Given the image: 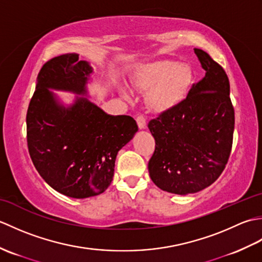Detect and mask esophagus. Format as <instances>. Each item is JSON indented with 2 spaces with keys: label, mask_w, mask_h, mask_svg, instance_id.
<instances>
[{
  "label": "esophagus",
  "mask_w": 262,
  "mask_h": 262,
  "mask_svg": "<svg viewBox=\"0 0 262 262\" xmlns=\"http://www.w3.org/2000/svg\"><path fill=\"white\" fill-rule=\"evenodd\" d=\"M136 121H137V125L140 129H144V128L146 127V118L143 115H138L136 117Z\"/></svg>",
  "instance_id": "esophagus-1"
}]
</instances>
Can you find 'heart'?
<instances>
[{
  "label": "heart",
  "mask_w": 262,
  "mask_h": 262,
  "mask_svg": "<svg viewBox=\"0 0 262 262\" xmlns=\"http://www.w3.org/2000/svg\"><path fill=\"white\" fill-rule=\"evenodd\" d=\"M193 82V72L188 65L163 60L144 72L135 84L141 91L149 93V107L163 114L185 101L191 92ZM119 90L125 99H133V92L126 85H121Z\"/></svg>",
  "instance_id": "b5f03b06"
}]
</instances>
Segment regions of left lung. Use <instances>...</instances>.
<instances>
[{
    "instance_id": "8db88e82",
    "label": "left lung",
    "mask_w": 262,
    "mask_h": 262,
    "mask_svg": "<svg viewBox=\"0 0 262 262\" xmlns=\"http://www.w3.org/2000/svg\"><path fill=\"white\" fill-rule=\"evenodd\" d=\"M193 51L205 76L179 107L148 122L155 140L149 177L176 194L198 192L217 180L230 158L234 132L229 77L207 53Z\"/></svg>"
}]
</instances>
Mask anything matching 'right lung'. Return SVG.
<instances>
[{"label": "right lung", "mask_w": 262, "mask_h": 262, "mask_svg": "<svg viewBox=\"0 0 262 262\" xmlns=\"http://www.w3.org/2000/svg\"><path fill=\"white\" fill-rule=\"evenodd\" d=\"M93 69L79 54L42 66L27 113V142L39 174L55 190L83 199L102 193L113 181L116 157L138 127L129 116H111L88 98ZM77 97L64 105L51 90Z\"/></svg>", "instance_id": "1"}]
</instances>
